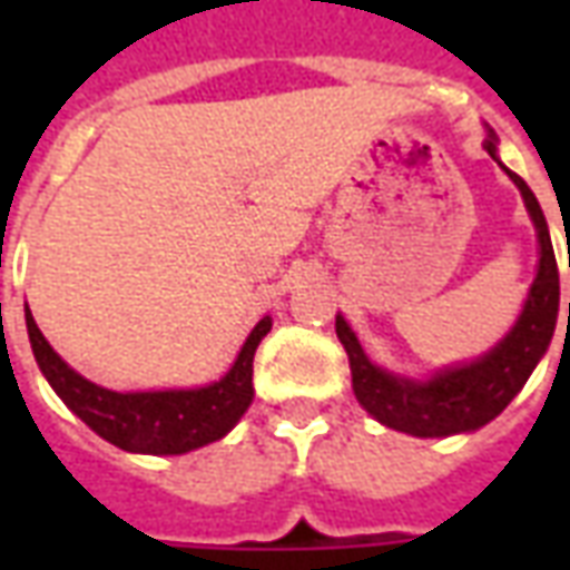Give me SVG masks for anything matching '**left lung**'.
Returning a JSON list of instances; mask_svg holds the SVG:
<instances>
[{
  "label": "left lung",
  "mask_w": 570,
  "mask_h": 570,
  "mask_svg": "<svg viewBox=\"0 0 570 570\" xmlns=\"http://www.w3.org/2000/svg\"><path fill=\"white\" fill-rule=\"evenodd\" d=\"M485 151L498 161L494 130H489V137H485ZM507 176L522 191L528 216L538 228L540 262L538 277L528 289L525 308L519 314V321L489 354H482L464 366L436 372L428 382H415V379H403V375L375 366L363 354L357 335L347 326L345 317L342 314L335 317V335L345 345L347 360H351L354 394H357L360 406L375 421H382L384 428L412 433V436H452V433L479 430L510 406V400L522 391L528 375L534 372L538 360L550 347L556 317H559V268H556L550 228H547L543 210H540L534 191L525 186V179L515 176L513 170H507Z\"/></svg>",
  "instance_id": "left-lung-1"
}]
</instances>
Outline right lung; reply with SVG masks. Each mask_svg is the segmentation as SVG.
<instances>
[{"mask_svg":"<svg viewBox=\"0 0 570 570\" xmlns=\"http://www.w3.org/2000/svg\"><path fill=\"white\" fill-rule=\"evenodd\" d=\"M27 333L39 370L55 394L79 415L94 433L125 452L186 454L207 442L223 440L253 403V357L272 317H262L237 354L235 366L219 382L191 391H137L118 394L67 366L55 347L45 342L42 330L27 308Z\"/></svg>","mask_w":570,"mask_h":570,"instance_id":"add662e5","label":"right lung"}]
</instances>
